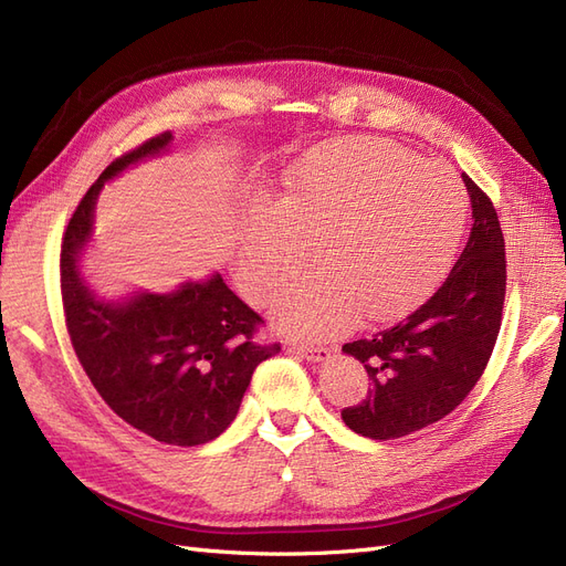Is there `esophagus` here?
Segmentation results:
<instances>
[{
	"label": "esophagus",
	"instance_id": "esophagus-1",
	"mask_svg": "<svg viewBox=\"0 0 566 566\" xmlns=\"http://www.w3.org/2000/svg\"><path fill=\"white\" fill-rule=\"evenodd\" d=\"M293 349L306 358V361H325V358L331 356V347H323V345H293Z\"/></svg>",
	"mask_w": 566,
	"mask_h": 566
}]
</instances>
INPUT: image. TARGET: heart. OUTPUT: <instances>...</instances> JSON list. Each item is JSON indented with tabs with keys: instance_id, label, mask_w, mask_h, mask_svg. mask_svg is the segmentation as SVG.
Masks as SVG:
<instances>
[{
	"instance_id": "1",
	"label": "heart",
	"mask_w": 566,
	"mask_h": 566,
	"mask_svg": "<svg viewBox=\"0 0 566 566\" xmlns=\"http://www.w3.org/2000/svg\"><path fill=\"white\" fill-rule=\"evenodd\" d=\"M468 193L439 165H420L382 139H345L312 150L279 202L256 208L243 231L238 283L266 304L304 269L316 271L273 306L279 328L331 337L361 314L397 318L439 283L465 231Z\"/></svg>"
}]
</instances>
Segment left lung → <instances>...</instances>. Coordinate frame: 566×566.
<instances>
[{"mask_svg": "<svg viewBox=\"0 0 566 566\" xmlns=\"http://www.w3.org/2000/svg\"><path fill=\"white\" fill-rule=\"evenodd\" d=\"M472 202V231L437 293L413 314L370 337L347 342L373 389L342 420L368 439H401L455 410L499 339L505 302V241L491 198L462 175Z\"/></svg>", "mask_w": 566, "mask_h": 566, "instance_id": "obj_1", "label": "left lung"}]
</instances>
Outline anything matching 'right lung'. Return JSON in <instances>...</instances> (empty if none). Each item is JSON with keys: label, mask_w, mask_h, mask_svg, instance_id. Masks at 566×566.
Masks as SVG:
<instances>
[{"label": "right lung", "mask_w": 566, "mask_h": 566, "mask_svg": "<svg viewBox=\"0 0 566 566\" xmlns=\"http://www.w3.org/2000/svg\"><path fill=\"white\" fill-rule=\"evenodd\" d=\"M169 142L165 132L123 153L82 196L61 241V300L77 361L113 413L160 443L198 447L227 430L254 368L281 352L256 342L264 318L219 273L172 295L108 304L77 271L101 186Z\"/></svg>", "instance_id": "1"}]
</instances>
